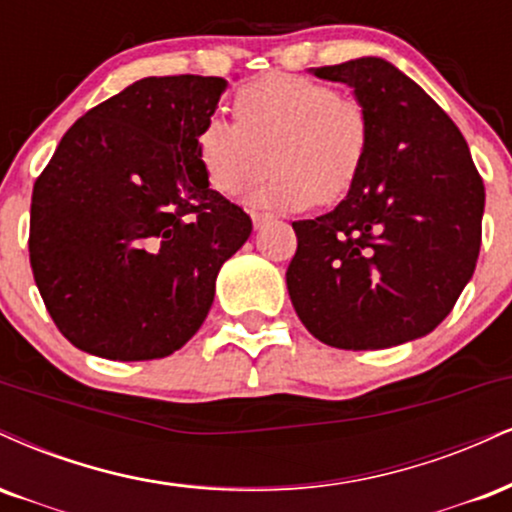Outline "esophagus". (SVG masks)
<instances>
[{"instance_id":"obj_1","label":"esophagus","mask_w":512,"mask_h":512,"mask_svg":"<svg viewBox=\"0 0 512 512\" xmlns=\"http://www.w3.org/2000/svg\"><path fill=\"white\" fill-rule=\"evenodd\" d=\"M270 220H273V215H268V213H256V210L251 213V222H254L256 230H258V227L266 225V222H270Z\"/></svg>"}]
</instances>
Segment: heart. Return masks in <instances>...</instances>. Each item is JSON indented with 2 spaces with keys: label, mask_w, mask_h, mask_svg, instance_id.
Masks as SVG:
<instances>
[{
  "label": "heart",
  "mask_w": 512,
  "mask_h": 512,
  "mask_svg": "<svg viewBox=\"0 0 512 512\" xmlns=\"http://www.w3.org/2000/svg\"><path fill=\"white\" fill-rule=\"evenodd\" d=\"M237 124L210 117L198 131V160L210 186L237 196L273 165L254 206L302 210L335 203L357 184L371 146V119L338 88L297 74H268L234 95ZM269 158L266 159L265 155Z\"/></svg>",
  "instance_id": "1"
}]
</instances>
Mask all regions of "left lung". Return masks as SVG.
<instances>
[{"instance_id":"left-lung-1","label":"left lung","mask_w":512,"mask_h":512,"mask_svg":"<svg viewBox=\"0 0 512 512\" xmlns=\"http://www.w3.org/2000/svg\"><path fill=\"white\" fill-rule=\"evenodd\" d=\"M371 119L364 170L326 215L292 222L287 292L314 338L383 350L424 338L472 280L484 184L460 129L422 86L381 57L318 66Z\"/></svg>"}]
</instances>
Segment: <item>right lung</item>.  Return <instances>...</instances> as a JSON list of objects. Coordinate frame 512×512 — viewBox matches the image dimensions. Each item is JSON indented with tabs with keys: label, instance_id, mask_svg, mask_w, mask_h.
<instances>
[{
	"label": "right lung",
	"instance_id": "add662e5",
	"mask_svg": "<svg viewBox=\"0 0 512 512\" xmlns=\"http://www.w3.org/2000/svg\"><path fill=\"white\" fill-rule=\"evenodd\" d=\"M225 90L218 76L141 78L83 114L35 182L33 278L78 350L162 359L206 321L222 263L251 234L198 160Z\"/></svg>",
	"mask_w": 512,
	"mask_h": 512
}]
</instances>
